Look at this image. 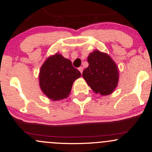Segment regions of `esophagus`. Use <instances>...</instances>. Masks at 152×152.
<instances>
[{"label": "esophagus", "instance_id": "obj_1", "mask_svg": "<svg viewBox=\"0 0 152 152\" xmlns=\"http://www.w3.org/2000/svg\"><path fill=\"white\" fill-rule=\"evenodd\" d=\"M78 70H80V72H81V73L82 74V72H83V68H82V67H80V68H78Z\"/></svg>", "mask_w": 152, "mask_h": 152}]
</instances>
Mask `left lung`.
<instances>
[{
	"instance_id": "8db88e82",
	"label": "left lung",
	"mask_w": 152,
	"mask_h": 152,
	"mask_svg": "<svg viewBox=\"0 0 152 152\" xmlns=\"http://www.w3.org/2000/svg\"><path fill=\"white\" fill-rule=\"evenodd\" d=\"M88 66L83 71V77L97 94H111L118 86L119 72L115 62L107 53L95 50L88 57Z\"/></svg>"
}]
</instances>
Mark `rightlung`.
<instances>
[{
  "label": "right lung",
  "mask_w": 152,
  "mask_h": 152,
  "mask_svg": "<svg viewBox=\"0 0 152 152\" xmlns=\"http://www.w3.org/2000/svg\"><path fill=\"white\" fill-rule=\"evenodd\" d=\"M81 73L70 60L55 54L45 60L41 67L39 80L41 91L52 100L68 97L75 80Z\"/></svg>",
  "instance_id": "obj_1"
}]
</instances>
